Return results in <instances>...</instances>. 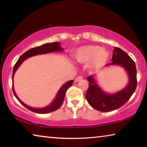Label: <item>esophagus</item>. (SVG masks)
Listing matches in <instances>:
<instances>
[{
  "mask_svg": "<svg viewBox=\"0 0 147 147\" xmlns=\"http://www.w3.org/2000/svg\"><path fill=\"white\" fill-rule=\"evenodd\" d=\"M82 79H83V77H82V76H79L76 77V78L75 82H79V81L82 80Z\"/></svg>",
  "mask_w": 147,
  "mask_h": 147,
  "instance_id": "esophagus-1",
  "label": "esophagus"
}]
</instances>
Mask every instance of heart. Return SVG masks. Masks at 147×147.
Instances as JSON below:
<instances>
[{"mask_svg":"<svg viewBox=\"0 0 147 147\" xmlns=\"http://www.w3.org/2000/svg\"><path fill=\"white\" fill-rule=\"evenodd\" d=\"M109 58L108 52L98 45H86L79 48L74 54V59L80 64L91 63L93 67L104 65Z\"/></svg>","mask_w":147,"mask_h":147,"instance_id":"obj_1","label":"heart"}]
</instances>
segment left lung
<instances>
[{
  "label": "left lung",
  "mask_w": 147,
  "mask_h": 147,
  "mask_svg": "<svg viewBox=\"0 0 147 147\" xmlns=\"http://www.w3.org/2000/svg\"><path fill=\"white\" fill-rule=\"evenodd\" d=\"M111 60V63L106 65H117L123 67L127 72L129 80L125 88L114 94H108L98 86L93 76L87 78L89 82L86 96L87 100L94 109L104 112H109L123 106L130 99L137 87L136 64L128 54L118 47H114Z\"/></svg>",
  "instance_id": "left-lung-1"
}]
</instances>
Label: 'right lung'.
Here are the masks:
<instances>
[{
    "label": "right lung",
    "instance_id": "obj_1",
    "mask_svg": "<svg viewBox=\"0 0 147 147\" xmlns=\"http://www.w3.org/2000/svg\"><path fill=\"white\" fill-rule=\"evenodd\" d=\"M63 50V49H62L60 47V43H58V42H54V43L44 44L43 45L35 47V48H32L31 49L28 50V51H26V53H24L23 54H22V55L20 56V58L16 62V63L15 64V65L13 67V74H12V80L13 79L14 74H15V73H16V71H17V69H18V67L20 66V65L23 63L26 59L30 58L32 56L39 55V54H47V53H52V52H55V51H62ZM73 82V80H70L67 82L65 83L63 85V86H62L60 88V89L59 90L55 99H54V100L53 102L50 104V105L42 108H32V107L27 106L26 104L23 103V102H22L18 98V96H17V94L13 89V84H12V90H13L14 95L17 98V100H19V102L21 103L22 105H23L24 107H25V108L28 109L29 110L33 111V112L37 113L44 114V113H51V112H53L54 111H56V109H58L59 107L61 106V105L63 102L66 91L72 86V83Z\"/></svg>",
    "mask_w": 147,
    "mask_h": 147
}]
</instances>
